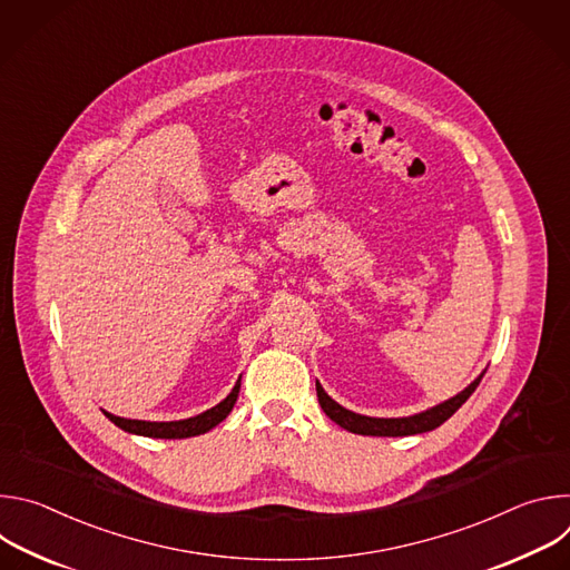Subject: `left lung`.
<instances>
[{"mask_svg":"<svg viewBox=\"0 0 570 570\" xmlns=\"http://www.w3.org/2000/svg\"><path fill=\"white\" fill-rule=\"evenodd\" d=\"M487 370H482L462 392H458L455 396L433 405L429 411L415 413L411 417H367V415H358L354 411L343 409L338 401H334L324 387L315 381V390H317V401L322 405L324 415H327L332 422H336L338 426H343L350 433L356 435H374V438H405V435H420V433H429L438 426H442L460 405L473 394V390L478 387L480 379L484 376Z\"/></svg>","mask_w":570,"mask_h":570,"instance_id":"1","label":"left lung"}]
</instances>
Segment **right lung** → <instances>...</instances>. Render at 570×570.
<instances>
[{
  "label": "right lung",
  "mask_w": 570,
  "mask_h": 570,
  "mask_svg": "<svg viewBox=\"0 0 570 570\" xmlns=\"http://www.w3.org/2000/svg\"><path fill=\"white\" fill-rule=\"evenodd\" d=\"M238 390H240V376L238 381L234 383L232 392L220 401L216 403L214 409L196 415V417H189V420H178V422H144V420H126V417H117L108 411H104V415L115 424L119 426L121 431L126 433H132V435H144V438H159V440H185V438H196V435H203L207 431H212L214 426H218L234 409L236 403V396H238Z\"/></svg>",
  "instance_id": "add662e5"
}]
</instances>
